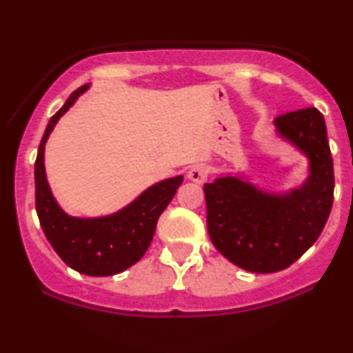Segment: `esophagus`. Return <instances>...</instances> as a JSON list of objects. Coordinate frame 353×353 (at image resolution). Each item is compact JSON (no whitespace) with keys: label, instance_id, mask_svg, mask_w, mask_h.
Masks as SVG:
<instances>
[{"label":"esophagus","instance_id":"esophagus-1","mask_svg":"<svg viewBox=\"0 0 353 353\" xmlns=\"http://www.w3.org/2000/svg\"><path fill=\"white\" fill-rule=\"evenodd\" d=\"M208 176H209V171L208 168H204V165H192L188 172L189 179L192 182H197V184H202V182L208 181Z\"/></svg>","mask_w":353,"mask_h":353}]
</instances>
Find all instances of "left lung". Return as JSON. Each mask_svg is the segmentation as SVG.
<instances>
[{"mask_svg":"<svg viewBox=\"0 0 353 353\" xmlns=\"http://www.w3.org/2000/svg\"><path fill=\"white\" fill-rule=\"evenodd\" d=\"M274 125L279 137L309 159L301 188L269 192L242 176L204 185L210 241L232 264L255 274L292 265L319 239L334 202V163L322 112L299 109L275 117Z\"/></svg>","mask_w":353,"mask_h":353,"instance_id":"8db88e82","label":"left lung"}]
</instances>
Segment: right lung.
<instances>
[{
  "instance_id": "add662e5",
  "label": "right lung",
  "mask_w": 353,
  "mask_h": 353,
  "mask_svg": "<svg viewBox=\"0 0 353 353\" xmlns=\"http://www.w3.org/2000/svg\"><path fill=\"white\" fill-rule=\"evenodd\" d=\"M88 89L89 84L76 89L46 125L34 163L36 212L44 236L64 264L79 274L106 277L129 269L145 254L152 241L157 219L172 201L184 177L176 176L156 182L131 204L109 216L84 219L64 212L48 184L44 145L59 117L66 114L68 109Z\"/></svg>"
}]
</instances>
